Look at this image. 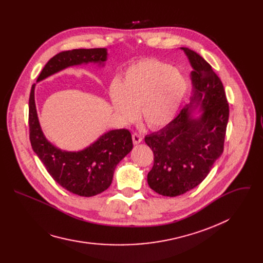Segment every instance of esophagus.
<instances>
[{"label":"esophagus","mask_w":263,"mask_h":263,"mask_svg":"<svg viewBox=\"0 0 263 263\" xmlns=\"http://www.w3.org/2000/svg\"><path fill=\"white\" fill-rule=\"evenodd\" d=\"M132 139H133V142L135 144H138V143H140L142 141V136L140 134H138V133H134L132 135Z\"/></svg>","instance_id":"1"}]
</instances>
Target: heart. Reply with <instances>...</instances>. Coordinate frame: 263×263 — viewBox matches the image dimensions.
Returning a JSON list of instances; mask_svg holds the SVG:
<instances>
[{"mask_svg": "<svg viewBox=\"0 0 263 263\" xmlns=\"http://www.w3.org/2000/svg\"><path fill=\"white\" fill-rule=\"evenodd\" d=\"M186 90L181 74L171 65L157 59H145L131 65L122 82L109 89L115 114L124 122L137 118L148 128L167 125L177 114Z\"/></svg>", "mask_w": 263, "mask_h": 263, "instance_id": "heart-1", "label": "heart"}]
</instances>
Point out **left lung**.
I'll return each mask as SVG.
<instances>
[{
    "label": "left lung",
    "mask_w": 263,
    "mask_h": 263,
    "mask_svg": "<svg viewBox=\"0 0 263 263\" xmlns=\"http://www.w3.org/2000/svg\"><path fill=\"white\" fill-rule=\"evenodd\" d=\"M192 64L191 103L168 125L144 137L154 153L147 184L159 195L177 197L195 189L223 151L229 104L220 79L198 53L181 48ZM199 107L200 116L193 117Z\"/></svg>",
    "instance_id": "8db88e82"
}]
</instances>
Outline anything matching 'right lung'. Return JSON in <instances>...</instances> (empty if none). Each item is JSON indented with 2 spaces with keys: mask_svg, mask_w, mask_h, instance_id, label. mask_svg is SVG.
Wrapping results in <instances>:
<instances>
[{
  "mask_svg": "<svg viewBox=\"0 0 263 263\" xmlns=\"http://www.w3.org/2000/svg\"><path fill=\"white\" fill-rule=\"evenodd\" d=\"M107 49H76L64 51L43 68L37 82L73 65L98 63L104 65ZM35 84L29 99L30 141L33 151L46 166L51 177L63 189L81 197H92L106 191L111 185L119 162L133 148L129 130H111L100 136L93 143L78 152H67L51 143L41 128L34 98Z\"/></svg>",
  "mask_w": 263,
  "mask_h": 263,
  "instance_id": "1",
  "label": "right lung"
}]
</instances>
